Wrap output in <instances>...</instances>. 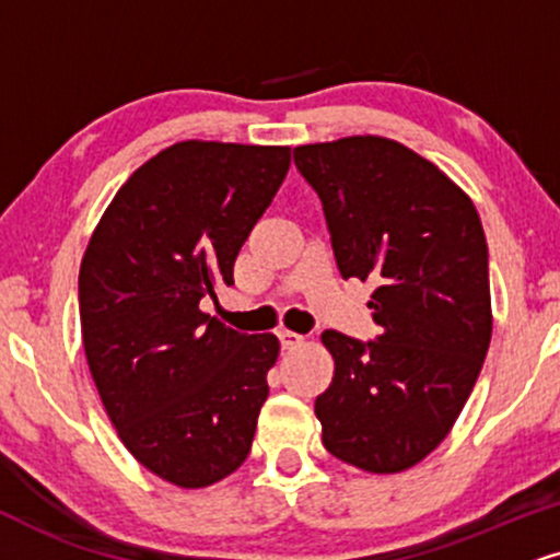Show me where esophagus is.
<instances>
[{
	"label": "esophagus",
	"instance_id": "esophagus-1",
	"mask_svg": "<svg viewBox=\"0 0 560 560\" xmlns=\"http://www.w3.org/2000/svg\"><path fill=\"white\" fill-rule=\"evenodd\" d=\"M278 340H280L282 348H299V345L306 340V337L299 335V332H291V329H280Z\"/></svg>",
	"mask_w": 560,
	"mask_h": 560
}]
</instances>
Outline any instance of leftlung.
Returning a JSON list of instances; mask_svg holds the SVG:
<instances>
[{
	"mask_svg": "<svg viewBox=\"0 0 560 560\" xmlns=\"http://www.w3.org/2000/svg\"><path fill=\"white\" fill-rule=\"evenodd\" d=\"M293 161L319 197L342 278L378 285L376 340L322 335L335 358L314 405L322 444L361 470H407L444 441L491 345L478 210L436 165L384 137L301 144Z\"/></svg>",
	"mask_w": 560,
	"mask_h": 560,
	"instance_id": "8db88e82",
	"label": "left lung"
}]
</instances>
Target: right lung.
<instances>
[{
  "mask_svg": "<svg viewBox=\"0 0 560 560\" xmlns=\"http://www.w3.org/2000/svg\"><path fill=\"white\" fill-rule=\"evenodd\" d=\"M291 168V148L178 142L116 191L80 267L82 345L124 446L182 488L248 457L275 335L199 312Z\"/></svg>",
  "mask_w": 560,
  "mask_h": 560,
  "instance_id": "obj_1",
  "label": "right lung"
}]
</instances>
